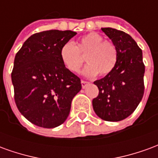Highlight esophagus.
Masks as SVG:
<instances>
[{"label":"esophagus","mask_w":158,"mask_h":158,"mask_svg":"<svg viewBox=\"0 0 158 158\" xmlns=\"http://www.w3.org/2000/svg\"><path fill=\"white\" fill-rule=\"evenodd\" d=\"M81 84H82V87L83 88H85L86 86V85H88L89 82L88 81H85V80H81Z\"/></svg>","instance_id":"1"}]
</instances>
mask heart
I'll return each mask as SVG.
<instances>
[{
	"label": "heart",
	"instance_id": "obj_1",
	"mask_svg": "<svg viewBox=\"0 0 158 158\" xmlns=\"http://www.w3.org/2000/svg\"><path fill=\"white\" fill-rule=\"evenodd\" d=\"M88 63L84 73L89 77L105 76L112 72L118 60L115 45L109 40H103L98 33L90 32L81 36L75 45L67 42L60 50V57L66 69L72 73H79L84 64V57Z\"/></svg>",
	"mask_w": 158,
	"mask_h": 158
}]
</instances>
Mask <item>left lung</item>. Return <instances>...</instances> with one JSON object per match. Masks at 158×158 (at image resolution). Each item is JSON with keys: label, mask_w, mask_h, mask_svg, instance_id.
I'll list each match as a JSON object with an SVG mask.
<instances>
[{"label": "left lung", "mask_w": 158, "mask_h": 158, "mask_svg": "<svg viewBox=\"0 0 158 158\" xmlns=\"http://www.w3.org/2000/svg\"><path fill=\"white\" fill-rule=\"evenodd\" d=\"M112 40L118 60L112 72L94 82L99 94L92 101L96 115L105 121L118 122L134 113L144 95L142 51L131 36L113 28H102Z\"/></svg>", "instance_id": "1"}]
</instances>
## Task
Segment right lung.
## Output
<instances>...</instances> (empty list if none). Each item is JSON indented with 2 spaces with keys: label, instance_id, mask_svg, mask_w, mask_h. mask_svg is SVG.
<instances>
[{
  "label": "right lung",
  "instance_id": "add662e5",
  "mask_svg": "<svg viewBox=\"0 0 158 158\" xmlns=\"http://www.w3.org/2000/svg\"><path fill=\"white\" fill-rule=\"evenodd\" d=\"M77 33L47 30L29 37L16 54L12 72L14 100L23 116L52 129L65 122L71 102L81 89L80 79L63 65L62 45Z\"/></svg>",
  "mask_w": 158,
  "mask_h": 158
}]
</instances>
